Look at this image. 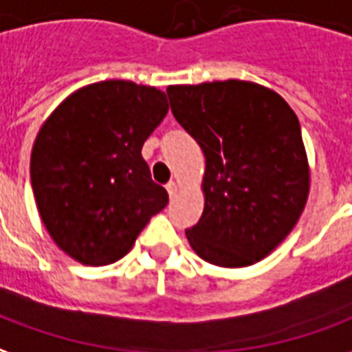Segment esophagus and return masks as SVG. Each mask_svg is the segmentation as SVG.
Instances as JSON below:
<instances>
[{"instance_id":"1","label":"esophagus","mask_w":352,"mask_h":352,"mask_svg":"<svg viewBox=\"0 0 352 352\" xmlns=\"http://www.w3.org/2000/svg\"><path fill=\"white\" fill-rule=\"evenodd\" d=\"M166 191H168V195H170V199H174V197H176V195H178V191H179L178 182H170V184L166 186Z\"/></svg>"}]
</instances>
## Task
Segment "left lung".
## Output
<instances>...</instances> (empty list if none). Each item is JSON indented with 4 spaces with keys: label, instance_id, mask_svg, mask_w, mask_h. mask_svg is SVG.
<instances>
[{
    "label": "left lung",
    "instance_id": "obj_1",
    "mask_svg": "<svg viewBox=\"0 0 352 352\" xmlns=\"http://www.w3.org/2000/svg\"><path fill=\"white\" fill-rule=\"evenodd\" d=\"M176 122L201 146L204 210L186 236L221 268L268 257L306 208L311 168L298 118L274 89L250 80L166 88Z\"/></svg>",
    "mask_w": 352,
    "mask_h": 352
}]
</instances>
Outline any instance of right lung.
<instances>
[{"label":"right lung","instance_id":"add662e5","mask_svg":"<svg viewBox=\"0 0 352 352\" xmlns=\"http://www.w3.org/2000/svg\"><path fill=\"white\" fill-rule=\"evenodd\" d=\"M168 112L155 86L104 80L65 97L33 142L32 187L41 221L63 253L86 266L127 255L168 202L142 146Z\"/></svg>","mask_w":352,"mask_h":352}]
</instances>
